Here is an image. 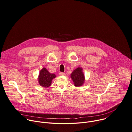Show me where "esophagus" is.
Here are the masks:
<instances>
[{
	"label": "esophagus",
	"mask_w": 132,
	"mask_h": 132,
	"mask_svg": "<svg viewBox=\"0 0 132 132\" xmlns=\"http://www.w3.org/2000/svg\"><path fill=\"white\" fill-rule=\"evenodd\" d=\"M59 75H60V76H64V75H65V73L64 72H60L59 73Z\"/></svg>",
	"instance_id": "34e87169"
}]
</instances>
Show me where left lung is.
Returning <instances> with one entry per match:
<instances>
[{
  "instance_id": "obj_1",
  "label": "left lung",
  "mask_w": 132,
  "mask_h": 132,
  "mask_svg": "<svg viewBox=\"0 0 132 132\" xmlns=\"http://www.w3.org/2000/svg\"><path fill=\"white\" fill-rule=\"evenodd\" d=\"M71 78L74 82L75 86H82L84 82V75L82 72V68L78 67L71 74Z\"/></svg>"
}]
</instances>
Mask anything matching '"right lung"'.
I'll return each mask as SVG.
<instances>
[{"label":"right lung","mask_w":132,"mask_h":132,"mask_svg":"<svg viewBox=\"0 0 132 132\" xmlns=\"http://www.w3.org/2000/svg\"><path fill=\"white\" fill-rule=\"evenodd\" d=\"M56 77L54 74H52L45 68H43L40 71L38 76V82L41 86L48 87L51 85L52 79Z\"/></svg>","instance_id":"add662e5"}]
</instances>
